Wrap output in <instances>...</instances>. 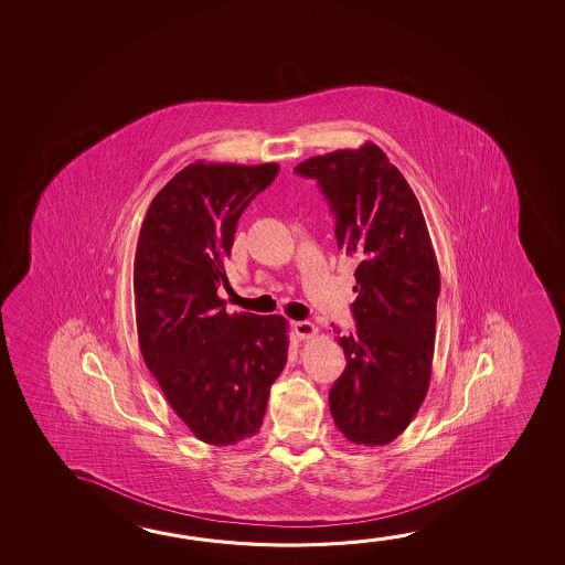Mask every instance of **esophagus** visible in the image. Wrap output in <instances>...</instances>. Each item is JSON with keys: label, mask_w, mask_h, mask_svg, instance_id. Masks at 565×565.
<instances>
[{"label": "esophagus", "mask_w": 565, "mask_h": 565, "mask_svg": "<svg viewBox=\"0 0 565 565\" xmlns=\"http://www.w3.org/2000/svg\"><path fill=\"white\" fill-rule=\"evenodd\" d=\"M294 333H296L299 341H306V339H311L317 333V327L313 323H309V321H296L294 323Z\"/></svg>", "instance_id": "34e87169"}]
</instances>
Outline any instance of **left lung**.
<instances>
[{
    "label": "left lung",
    "instance_id": "obj_1",
    "mask_svg": "<svg viewBox=\"0 0 565 565\" xmlns=\"http://www.w3.org/2000/svg\"><path fill=\"white\" fill-rule=\"evenodd\" d=\"M296 173L317 179L337 221V246L359 262L356 327L334 337L347 359L329 392L334 424L352 444L388 445L416 416L431 379L441 279L426 218L371 141L309 158Z\"/></svg>",
    "mask_w": 565,
    "mask_h": 565
}]
</instances>
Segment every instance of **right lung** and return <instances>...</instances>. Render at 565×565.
I'll return each instance as SVG.
<instances>
[{
    "mask_svg": "<svg viewBox=\"0 0 565 565\" xmlns=\"http://www.w3.org/2000/svg\"><path fill=\"white\" fill-rule=\"evenodd\" d=\"M278 163L194 161L149 204L134 262L139 349L194 437L234 445L258 431L287 361L281 315L226 313L224 259Z\"/></svg>",
    "mask_w": 565,
    "mask_h": 565,
    "instance_id": "right-lung-1",
    "label": "right lung"
}]
</instances>
